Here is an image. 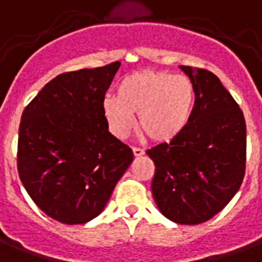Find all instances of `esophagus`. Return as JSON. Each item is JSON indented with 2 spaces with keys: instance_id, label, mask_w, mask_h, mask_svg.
<instances>
[{
  "instance_id": "34e87169",
  "label": "esophagus",
  "mask_w": 262,
  "mask_h": 262,
  "mask_svg": "<svg viewBox=\"0 0 262 262\" xmlns=\"http://www.w3.org/2000/svg\"><path fill=\"white\" fill-rule=\"evenodd\" d=\"M133 152H134V156H142V155L145 154L144 149H141V148H137V146H134Z\"/></svg>"
}]
</instances>
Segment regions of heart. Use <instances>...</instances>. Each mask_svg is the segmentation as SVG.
<instances>
[{"mask_svg": "<svg viewBox=\"0 0 262 262\" xmlns=\"http://www.w3.org/2000/svg\"><path fill=\"white\" fill-rule=\"evenodd\" d=\"M195 91L183 75L166 71H139L124 76L117 96L103 99V116L118 138H125L135 125L155 142H170L187 128L194 112Z\"/></svg>", "mask_w": 262, "mask_h": 262, "instance_id": "1", "label": "heart"}]
</instances>
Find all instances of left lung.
<instances>
[{"label":"left lung","mask_w":262,"mask_h":262,"mask_svg":"<svg viewBox=\"0 0 262 262\" xmlns=\"http://www.w3.org/2000/svg\"><path fill=\"white\" fill-rule=\"evenodd\" d=\"M194 85L187 128L146 155L155 163L152 195L162 215L179 225L207 222L238 191L246 171V121L212 72L180 66Z\"/></svg>","instance_id":"obj_1"}]
</instances>
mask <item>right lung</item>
<instances>
[{
	"label": "right lung",
	"mask_w": 262,
	"mask_h": 262,
	"mask_svg": "<svg viewBox=\"0 0 262 262\" xmlns=\"http://www.w3.org/2000/svg\"><path fill=\"white\" fill-rule=\"evenodd\" d=\"M120 66L55 76L22 113L19 179L34 204L61 223L100 215L134 159L131 148L108 133L102 110Z\"/></svg>",
	"instance_id": "right-lung-1"
}]
</instances>
